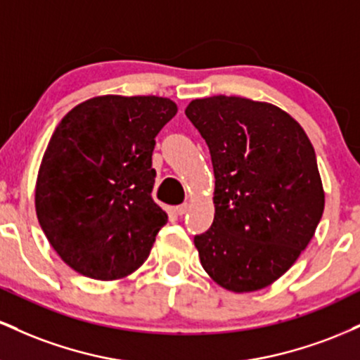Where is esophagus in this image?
I'll return each mask as SVG.
<instances>
[{
	"instance_id": "obj_1",
	"label": "esophagus",
	"mask_w": 360,
	"mask_h": 360,
	"mask_svg": "<svg viewBox=\"0 0 360 360\" xmlns=\"http://www.w3.org/2000/svg\"><path fill=\"white\" fill-rule=\"evenodd\" d=\"M188 210H189V205H188V203H184V205H179V206H176V213L179 214V217H183V214L188 213Z\"/></svg>"
}]
</instances>
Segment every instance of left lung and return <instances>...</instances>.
<instances>
[{
  "label": "left lung",
  "mask_w": 360,
  "mask_h": 360,
  "mask_svg": "<svg viewBox=\"0 0 360 360\" xmlns=\"http://www.w3.org/2000/svg\"><path fill=\"white\" fill-rule=\"evenodd\" d=\"M186 117L214 172L213 225L194 237L201 266L229 291L267 288L307 249L323 214L315 148L271 103L220 94L193 100Z\"/></svg>",
  "instance_id": "1"
}]
</instances>
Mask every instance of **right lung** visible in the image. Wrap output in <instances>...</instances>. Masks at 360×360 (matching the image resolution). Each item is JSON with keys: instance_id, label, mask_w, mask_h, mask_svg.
<instances>
[{"instance_id": "1", "label": "right lung", "mask_w": 360, "mask_h": 360, "mask_svg": "<svg viewBox=\"0 0 360 360\" xmlns=\"http://www.w3.org/2000/svg\"><path fill=\"white\" fill-rule=\"evenodd\" d=\"M177 113L169 98L106 94L74 106L52 134L35 210L59 257L86 278L137 271L167 213L152 200L155 137Z\"/></svg>"}]
</instances>
